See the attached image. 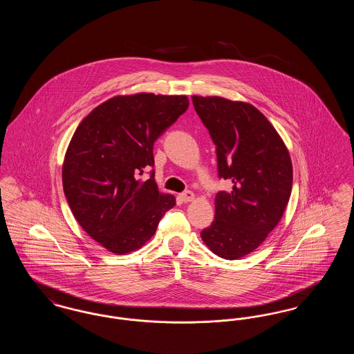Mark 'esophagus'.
I'll return each instance as SVG.
<instances>
[{
  "label": "esophagus",
  "instance_id": "1",
  "mask_svg": "<svg viewBox=\"0 0 354 354\" xmlns=\"http://www.w3.org/2000/svg\"><path fill=\"white\" fill-rule=\"evenodd\" d=\"M180 199L185 203L191 202V201L195 199V195H194V192H191V191H185L183 194H180Z\"/></svg>",
  "mask_w": 354,
  "mask_h": 354
}]
</instances>
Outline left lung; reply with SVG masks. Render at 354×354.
<instances>
[{"label":"left lung","mask_w":354,"mask_h":354,"mask_svg":"<svg viewBox=\"0 0 354 354\" xmlns=\"http://www.w3.org/2000/svg\"><path fill=\"white\" fill-rule=\"evenodd\" d=\"M216 146L220 178L231 191L215 198V220L203 230L204 244L219 257L253 252L279 224L289 202L293 171L281 136L254 106L221 97L192 95Z\"/></svg>","instance_id":"1"}]
</instances>
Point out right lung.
<instances>
[{
  "label": "right lung",
  "mask_w": 354,
  "mask_h": 354,
  "mask_svg": "<svg viewBox=\"0 0 354 354\" xmlns=\"http://www.w3.org/2000/svg\"><path fill=\"white\" fill-rule=\"evenodd\" d=\"M185 95L138 93L97 106L73 135L62 166L64 192L84 232L117 254L151 239L175 205L153 179V143L188 109Z\"/></svg>",
  "instance_id": "add662e5"
}]
</instances>
